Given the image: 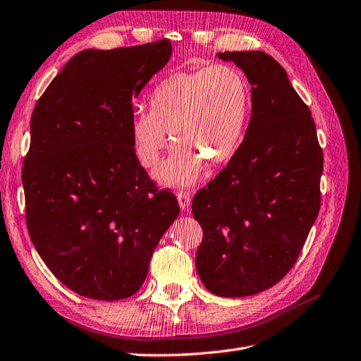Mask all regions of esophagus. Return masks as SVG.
I'll use <instances>...</instances> for the list:
<instances>
[{"label":"esophagus","instance_id":"34e87169","mask_svg":"<svg viewBox=\"0 0 361 361\" xmlns=\"http://www.w3.org/2000/svg\"><path fill=\"white\" fill-rule=\"evenodd\" d=\"M178 200H179L180 209H182V211H187L188 207H190V203H191L190 194L185 192V191H179V192H178Z\"/></svg>","mask_w":361,"mask_h":361}]
</instances>
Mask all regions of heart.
I'll use <instances>...</instances> for the list:
<instances>
[{
    "label": "heart",
    "instance_id": "obj_1",
    "mask_svg": "<svg viewBox=\"0 0 361 361\" xmlns=\"http://www.w3.org/2000/svg\"><path fill=\"white\" fill-rule=\"evenodd\" d=\"M250 111V84L232 64L173 73L152 93V110L133 114L135 155L145 169H154L171 145L173 133L178 146L158 170V178L185 187L199 179L203 164L220 167L233 158Z\"/></svg>",
    "mask_w": 361,
    "mask_h": 361
}]
</instances>
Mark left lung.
I'll return each mask as SVG.
<instances>
[{
	"label": "left lung",
	"instance_id": "1",
	"mask_svg": "<svg viewBox=\"0 0 361 361\" xmlns=\"http://www.w3.org/2000/svg\"><path fill=\"white\" fill-rule=\"evenodd\" d=\"M251 84V117L227 166L195 192V268L226 298L264 292L297 262L321 207L324 154L309 106L262 51L220 52Z\"/></svg>",
	"mask_w": 361,
	"mask_h": 361
}]
</instances>
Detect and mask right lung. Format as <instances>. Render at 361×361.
<instances>
[{
  "instance_id": "add662e5",
  "label": "right lung",
  "mask_w": 361,
  "mask_h": 361,
  "mask_svg": "<svg viewBox=\"0 0 361 361\" xmlns=\"http://www.w3.org/2000/svg\"><path fill=\"white\" fill-rule=\"evenodd\" d=\"M171 56V43L84 49L51 81L31 116L24 158L32 244L64 286L92 300L134 295L179 215L137 159L133 101Z\"/></svg>"
}]
</instances>
